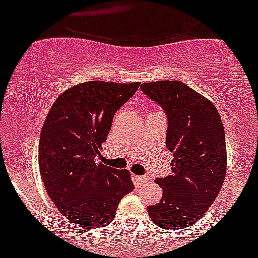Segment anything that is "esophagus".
Segmentation results:
<instances>
[{
	"label": "esophagus",
	"instance_id": "obj_1",
	"mask_svg": "<svg viewBox=\"0 0 258 258\" xmlns=\"http://www.w3.org/2000/svg\"><path fill=\"white\" fill-rule=\"evenodd\" d=\"M136 178H137V181L140 182V183H146V182L151 181L150 175H137Z\"/></svg>",
	"mask_w": 258,
	"mask_h": 258
}]
</instances>
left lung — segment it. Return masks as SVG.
I'll list each match as a JSON object with an SVG mask.
<instances>
[{
  "instance_id": "8db88e82",
  "label": "left lung",
  "mask_w": 258,
  "mask_h": 258,
  "mask_svg": "<svg viewBox=\"0 0 258 258\" xmlns=\"http://www.w3.org/2000/svg\"><path fill=\"white\" fill-rule=\"evenodd\" d=\"M168 117L166 147L174 152L172 174L156 178L163 188L157 204L147 207L151 220L178 230L197 222L213 204L226 174L225 131L211 101L181 81L141 85Z\"/></svg>"
}]
</instances>
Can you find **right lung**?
Segmentation results:
<instances>
[{"label": "right lung", "mask_w": 258, "mask_h": 258, "mask_svg": "<svg viewBox=\"0 0 258 258\" xmlns=\"http://www.w3.org/2000/svg\"><path fill=\"white\" fill-rule=\"evenodd\" d=\"M140 83L88 81L61 93L41 129L38 164L46 192L66 218L83 229L112 222L131 173L97 163L113 116Z\"/></svg>", "instance_id": "obj_1"}]
</instances>
